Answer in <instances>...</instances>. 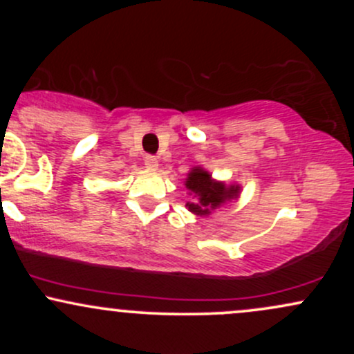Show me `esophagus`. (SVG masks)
I'll list each match as a JSON object with an SVG mask.
<instances>
[{
  "instance_id": "obj_1",
  "label": "esophagus",
  "mask_w": 354,
  "mask_h": 354,
  "mask_svg": "<svg viewBox=\"0 0 354 354\" xmlns=\"http://www.w3.org/2000/svg\"><path fill=\"white\" fill-rule=\"evenodd\" d=\"M145 165H146V168L156 169L158 168V158L153 156V154H146V156H145Z\"/></svg>"
}]
</instances>
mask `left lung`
<instances>
[{
    "mask_svg": "<svg viewBox=\"0 0 354 354\" xmlns=\"http://www.w3.org/2000/svg\"><path fill=\"white\" fill-rule=\"evenodd\" d=\"M186 188L198 196L196 201H189L186 206L189 211H193L194 214H200V216L209 214V211L218 208L221 203L238 196V186L226 188L223 183L211 180V174L200 168L189 173L188 180H186Z\"/></svg>",
    "mask_w": 354,
    "mask_h": 354,
    "instance_id": "obj_1",
    "label": "left lung"
}]
</instances>
